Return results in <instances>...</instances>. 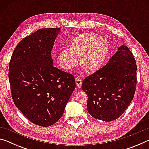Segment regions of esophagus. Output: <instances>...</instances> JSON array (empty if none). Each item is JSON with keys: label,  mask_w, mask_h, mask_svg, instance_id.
Masks as SVG:
<instances>
[{"label": "esophagus", "mask_w": 149, "mask_h": 149, "mask_svg": "<svg viewBox=\"0 0 149 149\" xmlns=\"http://www.w3.org/2000/svg\"><path fill=\"white\" fill-rule=\"evenodd\" d=\"M75 83L78 87H81L82 85V79L79 77H77L75 78Z\"/></svg>", "instance_id": "obj_1"}]
</instances>
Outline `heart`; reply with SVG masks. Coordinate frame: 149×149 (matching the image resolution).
<instances>
[{
    "label": "heart",
    "mask_w": 149,
    "mask_h": 149,
    "mask_svg": "<svg viewBox=\"0 0 149 149\" xmlns=\"http://www.w3.org/2000/svg\"><path fill=\"white\" fill-rule=\"evenodd\" d=\"M110 51V43L105 37H100L93 32L83 33L72 39L68 49L57 54L58 64L62 68L70 70L80 65L88 72H95L104 65Z\"/></svg>",
    "instance_id": "b5f03b06"
}]
</instances>
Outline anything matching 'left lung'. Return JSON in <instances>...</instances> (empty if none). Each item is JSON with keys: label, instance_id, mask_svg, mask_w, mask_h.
I'll return each instance as SVG.
<instances>
[{"label": "left lung", "instance_id": "1", "mask_svg": "<svg viewBox=\"0 0 149 149\" xmlns=\"http://www.w3.org/2000/svg\"><path fill=\"white\" fill-rule=\"evenodd\" d=\"M137 65L132 52L125 45L102 68L87 76L82 89L87 95V111L95 119L111 122L129 107L137 85Z\"/></svg>", "mask_w": 149, "mask_h": 149}]
</instances>
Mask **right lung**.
Returning <instances> with one entry per match:
<instances>
[{
    "mask_svg": "<svg viewBox=\"0 0 149 149\" xmlns=\"http://www.w3.org/2000/svg\"><path fill=\"white\" fill-rule=\"evenodd\" d=\"M60 28L40 29L20 41L9 64L16 107L30 122L48 127L58 121L75 88L74 76L53 65L51 50Z\"/></svg>",
    "mask_w": 149,
    "mask_h": 149,
    "instance_id": "right-lung-1",
    "label": "right lung"
}]
</instances>
